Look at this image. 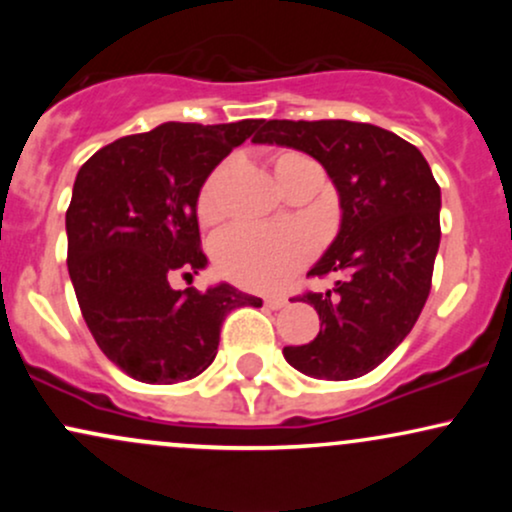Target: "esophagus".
Returning <instances> with one entry per match:
<instances>
[{
  "label": "esophagus",
  "mask_w": 512,
  "mask_h": 512,
  "mask_svg": "<svg viewBox=\"0 0 512 512\" xmlns=\"http://www.w3.org/2000/svg\"><path fill=\"white\" fill-rule=\"evenodd\" d=\"M286 303H289V298H286V296H267V298H264V305H267V308H272V310L284 308Z\"/></svg>",
  "instance_id": "esophagus-1"
}]
</instances>
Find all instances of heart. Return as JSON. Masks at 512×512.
<instances>
[{
    "label": "heart",
    "instance_id": "b5f03b06",
    "mask_svg": "<svg viewBox=\"0 0 512 512\" xmlns=\"http://www.w3.org/2000/svg\"><path fill=\"white\" fill-rule=\"evenodd\" d=\"M313 163L298 151H281L274 156L276 180H286L298 166ZM226 163L216 166L202 182L197 195V216L202 223L221 219V182ZM221 274L252 291H274L284 286L305 262L313 257V240L301 228L233 226L223 231L214 245Z\"/></svg>",
    "mask_w": 512,
    "mask_h": 512
}]
</instances>
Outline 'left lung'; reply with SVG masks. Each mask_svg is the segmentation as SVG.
Returning <instances> with one entry per match:
<instances>
[{"label":"left lung","mask_w":512,"mask_h":512,"mask_svg":"<svg viewBox=\"0 0 512 512\" xmlns=\"http://www.w3.org/2000/svg\"><path fill=\"white\" fill-rule=\"evenodd\" d=\"M313 156L339 192L337 238L308 276L334 274L325 293H303L320 315L310 344L284 358L310 378H361L419 320L440 245V187L414 144L368 122L269 120L252 139Z\"/></svg>","instance_id":"left-lung-1"}]
</instances>
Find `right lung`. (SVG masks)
Masks as SVG:
<instances>
[{"mask_svg":"<svg viewBox=\"0 0 512 512\" xmlns=\"http://www.w3.org/2000/svg\"><path fill=\"white\" fill-rule=\"evenodd\" d=\"M262 125L163 122L96 151L74 180L67 267L96 344L129 378L190 380L211 366L226 315L262 298L231 284L175 291L207 267L199 248L202 182Z\"/></svg>","mask_w":512,"mask_h":512,"instance_id":"obj_1","label":"right lung"}]
</instances>
